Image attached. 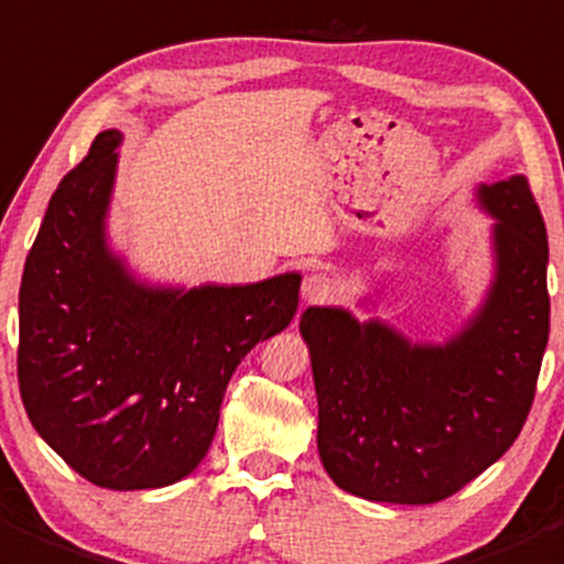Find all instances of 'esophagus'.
<instances>
[{
  "instance_id": "obj_1",
  "label": "esophagus",
  "mask_w": 564,
  "mask_h": 564,
  "mask_svg": "<svg viewBox=\"0 0 564 564\" xmlns=\"http://www.w3.org/2000/svg\"><path fill=\"white\" fill-rule=\"evenodd\" d=\"M300 292H303V303L325 305L336 297L338 289L333 278L322 275V272H311V275L303 281V289H300Z\"/></svg>"
}]
</instances>
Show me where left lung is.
<instances>
[{
	"label": "left lung",
	"instance_id": "1",
	"mask_svg": "<svg viewBox=\"0 0 564 564\" xmlns=\"http://www.w3.org/2000/svg\"><path fill=\"white\" fill-rule=\"evenodd\" d=\"M496 217V281L482 311L444 347L410 344L380 322L308 308L319 402V457L347 494L388 505H435L521 435L551 327L549 237L529 178L479 187Z\"/></svg>",
	"mask_w": 564,
	"mask_h": 564
}]
</instances>
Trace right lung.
<instances>
[{
    "label": "right lung",
    "mask_w": 564,
    "mask_h": 564,
    "mask_svg": "<svg viewBox=\"0 0 564 564\" xmlns=\"http://www.w3.org/2000/svg\"><path fill=\"white\" fill-rule=\"evenodd\" d=\"M120 131L93 140L48 200L19 292V391L79 477L165 488L215 438L234 369L297 314L300 275L189 292L140 286L104 242Z\"/></svg>",
    "instance_id": "right-lung-1"
}]
</instances>
